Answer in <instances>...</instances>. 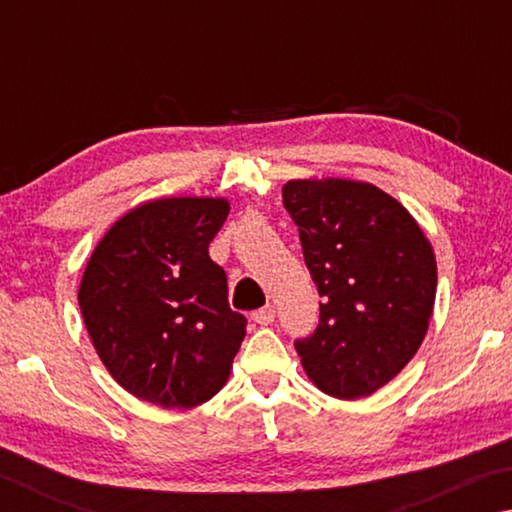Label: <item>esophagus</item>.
<instances>
[{"label": "esophagus", "mask_w": 512, "mask_h": 512, "mask_svg": "<svg viewBox=\"0 0 512 512\" xmlns=\"http://www.w3.org/2000/svg\"><path fill=\"white\" fill-rule=\"evenodd\" d=\"M253 320L257 325H271L275 320V307L273 305H266L262 309L253 311Z\"/></svg>", "instance_id": "34e87169"}]
</instances>
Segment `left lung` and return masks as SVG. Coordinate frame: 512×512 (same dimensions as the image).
<instances>
[{"mask_svg":"<svg viewBox=\"0 0 512 512\" xmlns=\"http://www.w3.org/2000/svg\"><path fill=\"white\" fill-rule=\"evenodd\" d=\"M282 201L298 225L320 320L296 341L320 391L357 400L388 384L418 352L436 300V257L393 196L357 180H289Z\"/></svg>","mask_w":512,"mask_h":512,"instance_id":"left-lung-1","label":"left lung"}]
</instances>
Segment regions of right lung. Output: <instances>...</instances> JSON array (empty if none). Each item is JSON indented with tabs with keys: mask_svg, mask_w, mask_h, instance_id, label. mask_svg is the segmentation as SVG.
I'll use <instances>...</instances> for the list:
<instances>
[{
	"mask_svg": "<svg viewBox=\"0 0 512 512\" xmlns=\"http://www.w3.org/2000/svg\"><path fill=\"white\" fill-rule=\"evenodd\" d=\"M225 198H160L112 225L85 266L79 305L94 350L119 386L164 409L221 391L246 336L210 241Z\"/></svg>",
	"mask_w": 512,
	"mask_h": 512,
	"instance_id": "add662e5",
	"label": "right lung"
}]
</instances>
